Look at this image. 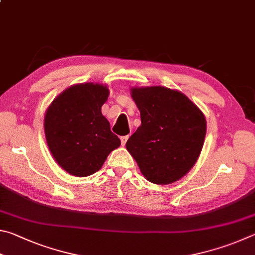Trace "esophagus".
Here are the masks:
<instances>
[{
	"mask_svg": "<svg viewBox=\"0 0 255 255\" xmlns=\"http://www.w3.org/2000/svg\"><path fill=\"white\" fill-rule=\"evenodd\" d=\"M128 139V135H123V136H121V143H122V145H125V143H127Z\"/></svg>",
	"mask_w": 255,
	"mask_h": 255,
	"instance_id": "34e87169",
	"label": "esophagus"
}]
</instances>
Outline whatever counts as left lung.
<instances>
[{
  "mask_svg": "<svg viewBox=\"0 0 255 255\" xmlns=\"http://www.w3.org/2000/svg\"><path fill=\"white\" fill-rule=\"evenodd\" d=\"M131 95L140 111L141 125L128 137V151L150 182L169 185L179 180L203 149V112L181 92L167 87H133Z\"/></svg>",
  "mask_w": 255,
  "mask_h": 255,
  "instance_id": "left-lung-1",
  "label": "left lung"
}]
</instances>
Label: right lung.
Segmentation results:
<instances>
[{
	"mask_svg": "<svg viewBox=\"0 0 255 255\" xmlns=\"http://www.w3.org/2000/svg\"><path fill=\"white\" fill-rule=\"evenodd\" d=\"M104 85H73L57 96L44 115V134L57 163L76 177L100 170L121 140L112 133L102 106L109 97Z\"/></svg>",
	"mask_w": 255,
	"mask_h": 255,
	"instance_id": "right-lung-1",
	"label": "right lung"
}]
</instances>
